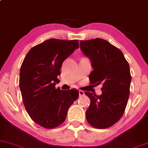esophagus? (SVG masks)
Instances as JSON below:
<instances>
[{
	"mask_svg": "<svg viewBox=\"0 0 148 148\" xmlns=\"http://www.w3.org/2000/svg\"><path fill=\"white\" fill-rule=\"evenodd\" d=\"M79 96L80 97H82V96H84L85 95V92L84 91L82 90H79Z\"/></svg>",
	"mask_w": 148,
	"mask_h": 148,
	"instance_id": "obj_1",
	"label": "esophagus"
}]
</instances>
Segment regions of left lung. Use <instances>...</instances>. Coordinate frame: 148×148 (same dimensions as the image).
<instances>
[{"mask_svg": "<svg viewBox=\"0 0 148 148\" xmlns=\"http://www.w3.org/2000/svg\"><path fill=\"white\" fill-rule=\"evenodd\" d=\"M80 47L93 68L90 84L102 85L100 95L85 92L90 99L86 119L95 128H108L121 118L127 106L132 81L130 65L123 52L103 39L82 40Z\"/></svg>", "mask_w": 148, "mask_h": 148, "instance_id": "8db88e82", "label": "left lung"}]
</instances>
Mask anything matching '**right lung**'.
I'll return each mask as SVG.
<instances>
[{
    "mask_svg": "<svg viewBox=\"0 0 148 148\" xmlns=\"http://www.w3.org/2000/svg\"><path fill=\"white\" fill-rule=\"evenodd\" d=\"M79 47L77 40L49 39L33 47L23 61L19 87L23 104L32 120L45 128L63 123L69 108L79 97L76 89L55 88L62 62Z\"/></svg>",
    "mask_w": 148,
    "mask_h": 148,
    "instance_id": "right-lung-1",
    "label": "right lung"
}]
</instances>
